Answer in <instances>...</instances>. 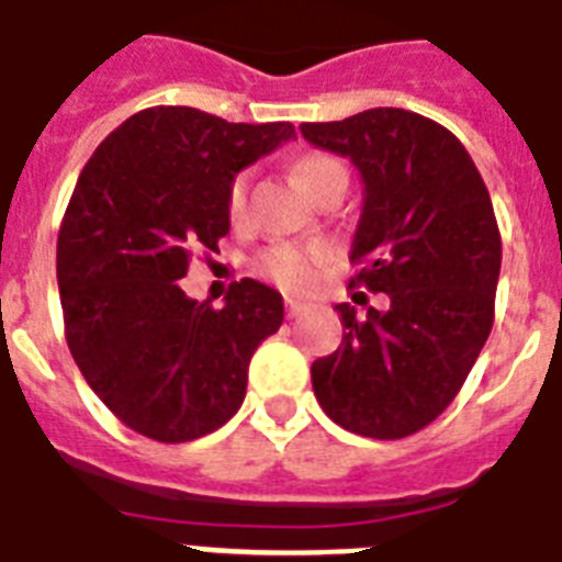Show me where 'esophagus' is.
Listing matches in <instances>:
<instances>
[{"label":"esophagus","mask_w":562,"mask_h":562,"mask_svg":"<svg viewBox=\"0 0 562 562\" xmlns=\"http://www.w3.org/2000/svg\"><path fill=\"white\" fill-rule=\"evenodd\" d=\"M303 308L305 305L300 303V300H294V296H289V300H285V312H289V317H300V314H303Z\"/></svg>","instance_id":"34e87169"}]
</instances>
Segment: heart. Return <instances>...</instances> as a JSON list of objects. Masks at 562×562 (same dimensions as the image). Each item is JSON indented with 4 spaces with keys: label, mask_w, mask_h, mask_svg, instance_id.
Returning <instances> with one entry per match:
<instances>
[{
    "label": "heart",
    "mask_w": 562,
    "mask_h": 562,
    "mask_svg": "<svg viewBox=\"0 0 562 562\" xmlns=\"http://www.w3.org/2000/svg\"><path fill=\"white\" fill-rule=\"evenodd\" d=\"M294 176L303 184L308 195H317L323 187L346 181L344 164L326 153H305L294 161ZM248 204V172H236L227 184V216L239 222ZM328 259L326 248H294V245H280L262 254L259 259V271L266 273L268 280L277 282L285 291H305L317 277V268Z\"/></svg>",
    "instance_id": "1"
}]
</instances>
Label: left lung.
Listing matches in <instances>:
<instances>
[{
    "label": "left lung",
    "instance_id": "left-lung-1",
    "mask_svg": "<svg viewBox=\"0 0 562 562\" xmlns=\"http://www.w3.org/2000/svg\"><path fill=\"white\" fill-rule=\"evenodd\" d=\"M300 132L358 167L363 210L349 262L360 273L349 285L390 296L363 321L337 305L344 344L312 363L314 395L344 430L404 439L445 413L491 335L503 266L494 204L462 140L407 109Z\"/></svg>",
    "mask_w": 562,
    "mask_h": 562
}]
</instances>
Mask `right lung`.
I'll return each mask as SVG.
<instances>
[{"label":"right lung","mask_w":562,"mask_h":562,"mask_svg":"<svg viewBox=\"0 0 562 562\" xmlns=\"http://www.w3.org/2000/svg\"><path fill=\"white\" fill-rule=\"evenodd\" d=\"M294 138L291 123H227L190 106L126 117L77 178L57 236L66 344L86 384L140 436L202 439L245 401L282 296L239 280L225 308L181 291L199 248L231 231L227 184Z\"/></svg>","instance_id":"add662e5"}]
</instances>
